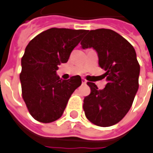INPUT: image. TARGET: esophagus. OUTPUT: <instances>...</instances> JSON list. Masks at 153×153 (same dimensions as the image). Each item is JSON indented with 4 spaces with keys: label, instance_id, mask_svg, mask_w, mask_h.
<instances>
[{
    "label": "esophagus",
    "instance_id": "1",
    "mask_svg": "<svg viewBox=\"0 0 153 153\" xmlns=\"http://www.w3.org/2000/svg\"><path fill=\"white\" fill-rule=\"evenodd\" d=\"M82 84H87V80H85V79H84V78H82Z\"/></svg>",
    "mask_w": 153,
    "mask_h": 153
}]
</instances>
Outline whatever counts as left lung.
I'll return each instance as SVG.
<instances>
[{"label":"left lung","instance_id":"8db88e82","mask_svg":"<svg viewBox=\"0 0 153 153\" xmlns=\"http://www.w3.org/2000/svg\"><path fill=\"white\" fill-rule=\"evenodd\" d=\"M80 44L83 49L92 47L97 52L107 81L102 90L88 82L91 93L84 100L85 115L99 126L114 125L128 113L138 90L140 65L135 50L122 35L104 28L88 30Z\"/></svg>","mask_w":153,"mask_h":153}]
</instances>
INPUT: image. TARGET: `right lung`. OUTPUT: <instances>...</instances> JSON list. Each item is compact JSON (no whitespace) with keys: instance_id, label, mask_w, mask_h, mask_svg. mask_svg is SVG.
Segmentation results:
<instances>
[{"instance_id":"obj_1","label":"right lung","mask_w":153,"mask_h":153,"mask_svg":"<svg viewBox=\"0 0 153 153\" xmlns=\"http://www.w3.org/2000/svg\"><path fill=\"white\" fill-rule=\"evenodd\" d=\"M86 30L53 27L30 40L21 59L22 96L35 120L49 123L62 117L71 95L81 84L80 76L61 80L56 71L66 63Z\"/></svg>"}]
</instances>
